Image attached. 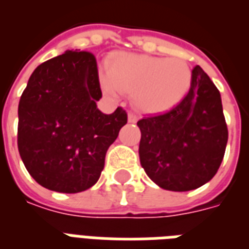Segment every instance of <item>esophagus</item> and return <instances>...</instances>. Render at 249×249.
Returning a JSON list of instances; mask_svg holds the SVG:
<instances>
[{
    "instance_id": "34e87169",
    "label": "esophagus",
    "mask_w": 249,
    "mask_h": 249,
    "mask_svg": "<svg viewBox=\"0 0 249 249\" xmlns=\"http://www.w3.org/2000/svg\"><path fill=\"white\" fill-rule=\"evenodd\" d=\"M138 119H139V118H138V115H135L134 113L128 114V122L130 123H136L138 122Z\"/></svg>"
}]
</instances>
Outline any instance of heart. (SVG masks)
<instances>
[{
    "mask_svg": "<svg viewBox=\"0 0 249 249\" xmlns=\"http://www.w3.org/2000/svg\"><path fill=\"white\" fill-rule=\"evenodd\" d=\"M190 81L189 65L176 57L118 52L107 68L98 69V82L106 96L117 98L121 91L128 93L136 109L147 114L175 107L186 94Z\"/></svg>",
    "mask_w": 249,
    "mask_h": 249,
    "instance_id": "1",
    "label": "heart"
}]
</instances>
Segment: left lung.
<instances>
[{
  "label": "left lung",
  "instance_id": "obj_1",
  "mask_svg": "<svg viewBox=\"0 0 249 249\" xmlns=\"http://www.w3.org/2000/svg\"><path fill=\"white\" fill-rule=\"evenodd\" d=\"M139 159L147 176L165 190L188 192L215 176L229 139L219 90L196 65L188 94L165 113L138 122Z\"/></svg>",
  "mask_w": 249,
  "mask_h": 249
}]
</instances>
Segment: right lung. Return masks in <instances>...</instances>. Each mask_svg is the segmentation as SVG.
I'll return each instance as SVG.
<instances>
[{
	"mask_svg": "<svg viewBox=\"0 0 249 249\" xmlns=\"http://www.w3.org/2000/svg\"><path fill=\"white\" fill-rule=\"evenodd\" d=\"M96 57L67 50L30 76L18 105V149L43 188L80 193L91 188L105 156L127 123L122 107L104 114Z\"/></svg>",
	"mask_w": 249,
	"mask_h": 249,
	"instance_id": "1",
	"label": "right lung"
}]
</instances>
